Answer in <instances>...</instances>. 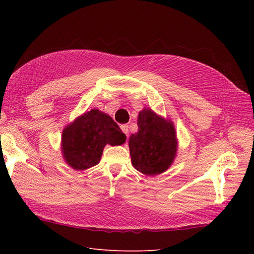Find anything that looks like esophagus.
Wrapping results in <instances>:
<instances>
[{
	"instance_id": "esophagus-1",
	"label": "esophagus",
	"mask_w": 254,
	"mask_h": 254,
	"mask_svg": "<svg viewBox=\"0 0 254 254\" xmlns=\"http://www.w3.org/2000/svg\"><path fill=\"white\" fill-rule=\"evenodd\" d=\"M121 129H122V131L124 132L126 135H128V132H129V130H128V125H122L121 126Z\"/></svg>"
}]
</instances>
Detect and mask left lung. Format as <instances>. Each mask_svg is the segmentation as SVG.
<instances>
[{
    "label": "left lung",
    "instance_id": "obj_1",
    "mask_svg": "<svg viewBox=\"0 0 254 254\" xmlns=\"http://www.w3.org/2000/svg\"><path fill=\"white\" fill-rule=\"evenodd\" d=\"M137 127L139 131L129 137L133 167L147 176L164 173L174 162L178 147L173 122L147 108L140 111Z\"/></svg>",
    "mask_w": 254,
    "mask_h": 254
}]
</instances>
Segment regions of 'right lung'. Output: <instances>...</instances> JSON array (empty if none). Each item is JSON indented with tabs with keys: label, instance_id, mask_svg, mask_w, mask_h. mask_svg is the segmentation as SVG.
<instances>
[{
	"label": "right lung",
	"instance_id": "right-lung-1",
	"mask_svg": "<svg viewBox=\"0 0 254 254\" xmlns=\"http://www.w3.org/2000/svg\"><path fill=\"white\" fill-rule=\"evenodd\" d=\"M126 135L111 117L97 109L83 113L63 131L61 149L73 170L84 171L99 163L104 147L122 145Z\"/></svg>",
	"mask_w": 254,
	"mask_h": 254
}]
</instances>
